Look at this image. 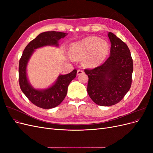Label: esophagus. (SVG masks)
<instances>
[{
    "label": "esophagus",
    "mask_w": 153,
    "mask_h": 153,
    "mask_svg": "<svg viewBox=\"0 0 153 153\" xmlns=\"http://www.w3.org/2000/svg\"><path fill=\"white\" fill-rule=\"evenodd\" d=\"M84 73V71L83 70H81V69H78V70L77 71V75H82V74Z\"/></svg>",
    "instance_id": "esophagus-1"
}]
</instances>
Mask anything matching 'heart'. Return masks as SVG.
Instances as JSON below:
<instances>
[{
	"label": "heart",
	"instance_id": "heart-1",
	"mask_svg": "<svg viewBox=\"0 0 153 153\" xmlns=\"http://www.w3.org/2000/svg\"><path fill=\"white\" fill-rule=\"evenodd\" d=\"M109 52L107 41L98 37L89 36L73 43L69 48L71 57L75 60H82L87 68H94L102 63Z\"/></svg>",
	"mask_w": 153,
	"mask_h": 153
}]
</instances>
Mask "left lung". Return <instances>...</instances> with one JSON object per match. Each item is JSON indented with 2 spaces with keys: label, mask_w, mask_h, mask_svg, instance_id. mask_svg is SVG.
Returning <instances> with one entry per match:
<instances>
[{
  "label": "left lung",
  "mask_w": 153,
  "mask_h": 153,
  "mask_svg": "<svg viewBox=\"0 0 153 153\" xmlns=\"http://www.w3.org/2000/svg\"><path fill=\"white\" fill-rule=\"evenodd\" d=\"M108 36L111 42L110 57L100 66L84 69L89 77L88 94L96 104L103 106L122 100L131 87L133 70L127 45L112 32Z\"/></svg>",
  "instance_id": "left-lung-1"
}]
</instances>
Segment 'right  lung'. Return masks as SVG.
<instances>
[{
	"label": "right lung",
	"instance_id": "1",
	"mask_svg": "<svg viewBox=\"0 0 153 153\" xmlns=\"http://www.w3.org/2000/svg\"><path fill=\"white\" fill-rule=\"evenodd\" d=\"M67 33L48 31L39 34L25 48L19 62V84L22 91L31 102L38 107L50 109L61 103L68 92L70 82L76 77V70L74 69L67 75H61L51 87L43 90L36 89L29 82L27 76V65L34 51L45 46L58 47L59 39L64 38Z\"/></svg>",
	"mask_w": 153,
	"mask_h": 153
}]
</instances>
